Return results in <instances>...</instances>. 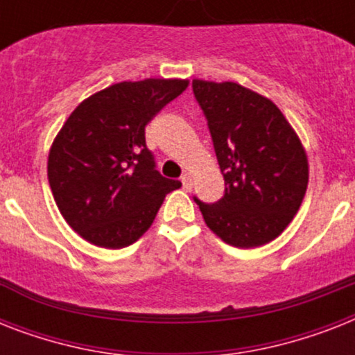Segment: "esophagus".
Returning <instances> with one entry per match:
<instances>
[{"mask_svg":"<svg viewBox=\"0 0 355 355\" xmlns=\"http://www.w3.org/2000/svg\"><path fill=\"white\" fill-rule=\"evenodd\" d=\"M180 182H182V186L186 189L189 188V186H191V175H189L188 171L186 173H182V177H180Z\"/></svg>","mask_w":355,"mask_h":355,"instance_id":"esophagus-1","label":"esophagus"}]
</instances>
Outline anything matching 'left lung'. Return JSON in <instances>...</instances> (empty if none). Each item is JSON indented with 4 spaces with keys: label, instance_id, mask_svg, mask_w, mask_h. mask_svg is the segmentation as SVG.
<instances>
[{
    "label": "left lung",
    "instance_id": "1",
    "mask_svg": "<svg viewBox=\"0 0 355 355\" xmlns=\"http://www.w3.org/2000/svg\"><path fill=\"white\" fill-rule=\"evenodd\" d=\"M193 96L208 121L225 177V195L199 205L211 232L239 248L280 236L308 188V158L275 103L236 83L195 79Z\"/></svg>",
    "mask_w": 355,
    "mask_h": 355
}]
</instances>
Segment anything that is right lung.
<instances>
[{"label":"right lung","instance_id":"add662e5","mask_svg":"<svg viewBox=\"0 0 355 355\" xmlns=\"http://www.w3.org/2000/svg\"><path fill=\"white\" fill-rule=\"evenodd\" d=\"M188 88V80L118 83L75 108L53 141L47 178L58 210L97 247L132 245L153 225L178 180L162 177L145 125Z\"/></svg>","mask_w":355,"mask_h":355}]
</instances>
